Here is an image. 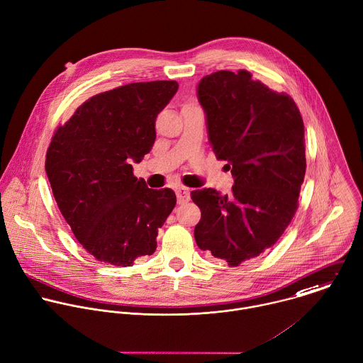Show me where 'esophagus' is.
I'll list each match as a JSON object with an SVG mask.
<instances>
[{"mask_svg": "<svg viewBox=\"0 0 363 363\" xmlns=\"http://www.w3.org/2000/svg\"><path fill=\"white\" fill-rule=\"evenodd\" d=\"M175 192H177L178 203H185V202H188V201H189V198H191V195H189V189H188V188H185V186H178V188L175 189Z\"/></svg>", "mask_w": 363, "mask_h": 363, "instance_id": "34e87169", "label": "esophagus"}]
</instances>
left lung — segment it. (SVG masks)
<instances>
[{"label": "left lung", "instance_id": "obj_1", "mask_svg": "<svg viewBox=\"0 0 363 363\" xmlns=\"http://www.w3.org/2000/svg\"><path fill=\"white\" fill-rule=\"evenodd\" d=\"M198 99L218 160L228 161L229 195L191 192L201 209V250L235 267L272 247L290 225L306 177L304 123L291 96L269 89L247 70L202 77Z\"/></svg>", "mask_w": 363, "mask_h": 363}]
</instances>
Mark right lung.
I'll return each instance as SVG.
<instances>
[{"instance_id": "obj_1", "label": "right lung", "mask_w": 363, "mask_h": 363, "mask_svg": "<svg viewBox=\"0 0 363 363\" xmlns=\"http://www.w3.org/2000/svg\"><path fill=\"white\" fill-rule=\"evenodd\" d=\"M175 80L130 83L99 93L56 128L45 169L60 213L96 260L131 266L157 249L158 229L177 203L133 174L155 141V118Z\"/></svg>"}]
</instances>
